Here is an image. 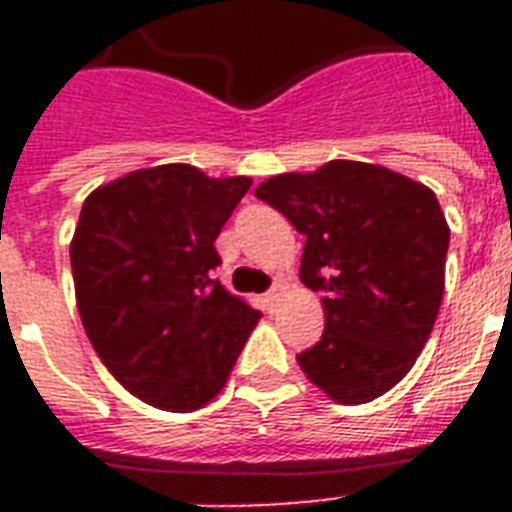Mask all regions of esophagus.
Instances as JSON below:
<instances>
[{
    "mask_svg": "<svg viewBox=\"0 0 512 512\" xmlns=\"http://www.w3.org/2000/svg\"><path fill=\"white\" fill-rule=\"evenodd\" d=\"M279 300H281V287H273L271 292H265V295H263V303H265V308H268V311H276Z\"/></svg>",
    "mask_w": 512,
    "mask_h": 512,
    "instance_id": "1",
    "label": "esophagus"
}]
</instances>
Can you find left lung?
I'll use <instances>...</instances> for the list:
<instances>
[{
  "label": "left lung",
  "mask_w": 512,
  "mask_h": 512,
  "mask_svg": "<svg viewBox=\"0 0 512 512\" xmlns=\"http://www.w3.org/2000/svg\"><path fill=\"white\" fill-rule=\"evenodd\" d=\"M305 236L300 279L324 292V335L297 356L335 404H366L404 380L444 297L449 225L436 193L380 164L335 159L257 185Z\"/></svg>",
  "instance_id": "1"
}]
</instances>
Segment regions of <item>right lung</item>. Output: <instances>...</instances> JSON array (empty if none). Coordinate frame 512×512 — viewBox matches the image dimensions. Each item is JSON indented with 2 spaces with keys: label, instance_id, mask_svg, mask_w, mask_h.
Listing matches in <instances>:
<instances>
[{
  "label": "right lung",
  "instance_id": "1",
  "mask_svg": "<svg viewBox=\"0 0 512 512\" xmlns=\"http://www.w3.org/2000/svg\"><path fill=\"white\" fill-rule=\"evenodd\" d=\"M252 180L159 164L87 196L71 239L76 308L106 369L140 401L193 412L223 390L260 313L212 268Z\"/></svg>",
  "mask_w": 512,
  "mask_h": 512
}]
</instances>
